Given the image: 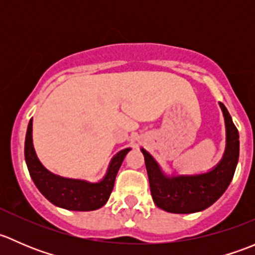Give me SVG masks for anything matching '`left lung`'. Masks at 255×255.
<instances>
[{
  "mask_svg": "<svg viewBox=\"0 0 255 255\" xmlns=\"http://www.w3.org/2000/svg\"><path fill=\"white\" fill-rule=\"evenodd\" d=\"M226 123V150L211 171L197 175L168 176L146 150L142 149L154 204L171 213H194L215 204L227 190L239 158V134L225 105L220 102Z\"/></svg>",
  "mask_w": 255,
  "mask_h": 255,
  "instance_id": "obj_1",
  "label": "left lung"
}]
</instances>
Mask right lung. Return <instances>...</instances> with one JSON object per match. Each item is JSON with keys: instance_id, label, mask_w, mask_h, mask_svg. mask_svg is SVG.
Masks as SVG:
<instances>
[{"instance_id": "add662e5", "label": "right lung", "mask_w": 255, "mask_h": 255, "mask_svg": "<svg viewBox=\"0 0 255 255\" xmlns=\"http://www.w3.org/2000/svg\"><path fill=\"white\" fill-rule=\"evenodd\" d=\"M32 120L28 123L24 143V156L28 170L43 196L55 206L71 211H94L102 207L110 199L116 175L130 148L118 151L112 158L107 173L99 182L69 179L47 170L37 158L32 139Z\"/></svg>"}]
</instances>
